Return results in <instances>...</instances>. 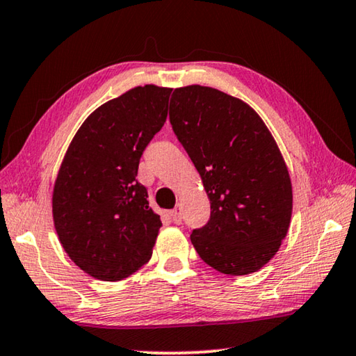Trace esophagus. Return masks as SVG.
Masks as SVG:
<instances>
[{
	"instance_id": "esophagus-1",
	"label": "esophagus",
	"mask_w": 356,
	"mask_h": 356,
	"mask_svg": "<svg viewBox=\"0 0 356 356\" xmlns=\"http://www.w3.org/2000/svg\"><path fill=\"white\" fill-rule=\"evenodd\" d=\"M170 215H171V218H172L174 222H176V225H180V222H182V206L177 204V206L171 210Z\"/></svg>"
}]
</instances>
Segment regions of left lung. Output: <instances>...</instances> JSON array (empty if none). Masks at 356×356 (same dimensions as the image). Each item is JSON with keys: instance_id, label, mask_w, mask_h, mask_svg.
<instances>
[{"instance_id": "8db88e82", "label": "left lung", "mask_w": 356, "mask_h": 356, "mask_svg": "<svg viewBox=\"0 0 356 356\" xmlns=\"http://www.w3.org/2000/svg\"><path fill=\"white\" fill-rule=\"evenodd\" d=\"M170 120L210 201L193 246L220 273L257 272L278 252L292 216V184L275 138L243 100L200 84L174 89Z\"/></svg>"}]
</instances>
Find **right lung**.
<instances>
[{
  "label": "right lung",
  "instance_id": "right-lung-1",
  "mask_svg": "<svg viewBox=\"0 0 356 356\" xmlns=\"http://www.w3.org/2000/svg\"><path fill=\"white\" fill-rule=\"evenodd\" d=\"M171 88L136 86L89 114L69 144L53 186V221L84 273L120 281L152 256L161 227L136 180L143 150L168 116Z\"/></svg>",
  "mask_w": 356,
  "mask_h": 356
}]
</instances>
